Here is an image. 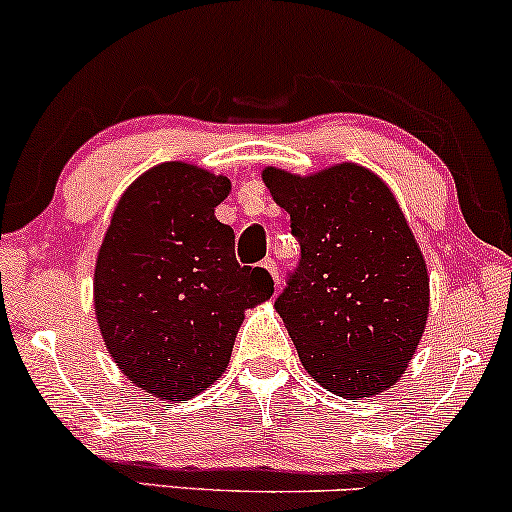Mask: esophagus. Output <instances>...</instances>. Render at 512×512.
Here are the masks:
<instances>
[{"mask_svg": "<svg viewBox=\"0 0 512 512\" xmlns=\"http://www.w3.org/2000/svg\"><path fill=\"white\" fill-rule=\"evenodd\" d=\"M262 269H267V272H269V276H272V279H274V284L276 286H279V267H276V262L272 260V257H267V260H264L262 262Z\"/></svg>", "mask_w": 512, "mask_h": 512, "instance_id": "34e87169", "label": "esophagus"}]
</instances>
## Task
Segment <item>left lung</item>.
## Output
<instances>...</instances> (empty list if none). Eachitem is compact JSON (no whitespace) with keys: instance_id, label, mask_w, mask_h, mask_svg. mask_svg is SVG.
I'll return each mask as SVG.
<instances>
[{"instance_id":"obj_1","label":"left lung","mask_w":512,"mask_h":512,"mask_svg":"<svg viewBox=\"0 0 512 512\" xmlns=\"http://www.w3.org/2000/svg\"><path fill=\"white\" fill-rule=\"evenodd\" d=\"M301 264L274 308L303 368L344 399L375 397L407 370L428 320V269L390 187L358 163L310 175L267 166Z\"/></svg>"}]
</instances>
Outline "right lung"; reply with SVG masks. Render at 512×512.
<instances>
[{
    "mask_svg": "<svg viewBox=\"0 0 512 512\" xmlns=\"http://www.w3.org/2000/svg\"><path fill=\"white\" fill-rule=\"evenodd\" d=\"M231 180L195 163L149 168L122 192L93 274L98 330L117 368L149 395L185 402L221 378L245 310L272 276L240 267L214 211Z\"/></svg>",
    "mask_w": 512,
    "mask_h": 512,
    "instance_id": "1",
    "label": "right lung"
}]
</instances>
